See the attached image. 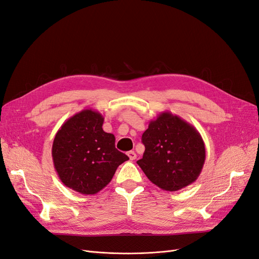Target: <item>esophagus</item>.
Segmentation results:
<instances>
[{
	"label": "esophagus",
	"mask_w": 259,
	"mask_h": 259,
	"mask_svg": "<svg viewBox=\"0 0 259 259\" xmlns=\"http://www.w3.org/2000/svg\"><path fill=\"white\" fill-rule=\"evenodd\" d=\"M127 155H128V158H130V160H135L136 159V153H135V151H128L127 152Z\"/></svg>",
	"instance_id": "esophagus-1"
}]
</instances>
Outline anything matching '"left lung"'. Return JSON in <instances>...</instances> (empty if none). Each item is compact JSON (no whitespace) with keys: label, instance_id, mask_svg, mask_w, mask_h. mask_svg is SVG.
<instances>
[{"label":"left lung","instance_id":"left-lung-1","mask_svg":"<svg viewBox=\"0 0 259 259\" xmlns=\"http://www.w3.org/2000/svg\"><path fill=\"white\" fill-rule=\"evenodd\" d=\"M143 159L137 164L152 184L165 191L191 185L205 162L204 142L191 124L164 111L150 121L142 137Z\"/></svg>","mask_w":259,"mask_h":259}]
</instances>
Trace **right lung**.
<instances>
[{"mask_svg": "<svg viewBox=\"0 0 259 259\" xmlns=\"http://www.w3.org/2000/svg\"><path fill=\"white\" fill-rule=\"evenodd\" d=\"M104 116L92 109L75 113L54 138V167L66 187L95 194L111 182L117 166L128 156L115 148V137L103 130Z\"/></svg>", "mask_w": 259, "mask_h": 259, "instance_id": "obj_1", "label": "right lung"}]
</instances>
